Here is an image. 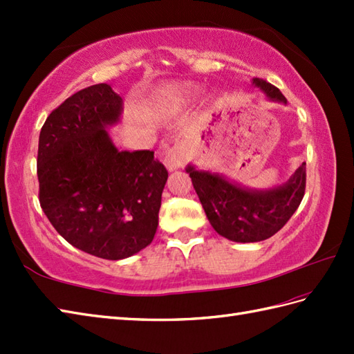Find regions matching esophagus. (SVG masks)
Here are the masks:
<instances>
[{
    "label": "esophagus",
    "mask_w": 354,
    "mask_h": 354,
    "mask_svg": "<svg viewBox=\"0 0 354 354\" xmlns=\"http://www.w3.org/2000/svg\"><path fill=\"white\" fill-rule=\"evenodd\" d=\"M187 160H189V150H187V147L184 145L179 142V145H175L173 147H170L167 152H165L164 164L169 171H173V170L184 167Z\"/></svg>",
    "instance_id": "1"
}]
</instances>
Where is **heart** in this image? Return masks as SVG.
Returning a JSON list of instances; mask_svg holds the SVG:
<instances>
[{
	"mask_svg": "<svg viewBox=\"0 0 354 354\" xmlns=\"http://www.w3.org/2000/svg\"><path fill=\"white\" fill-rule=\"evenodd\" d=\"M194 93H196V88L192 85H185V86H170L169 89H165L161 95V104L164 106H173L179 102H183L185 99H189Z\"/></svg>",
	"mask_w": 354,
	"mask_h": 354,
	"instance_id": "b5f03b06",
	"label": "heart"
}]
</instances>
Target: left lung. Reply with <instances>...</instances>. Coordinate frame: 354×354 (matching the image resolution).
<instances>
[{
    "instance_id": "8db88e82",
    "label": "left lung",
    "mask_w": 354,
    "mask_h": 354,
    "mask_svg": "<svg viewBox=\"0 0 354 354\" xmlns=\"http://www.w3.org/2000/svg\"><path fill=\"white\" fill-rule=\"evenodd\" d=\"M274 102L286 103V97L266 80L252 79ZM192 183L212 227L225 239L240 243L266 240L280 231L297 212L306 190V162L288 183L268 190H251L228 181L217 173L196 170L187 165Z\"/></svg>"
}]
</instances>
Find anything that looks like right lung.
Listing matches in <instances>:
<instances>
[{
	"label": "right lung",
	"instance_id": "add662e5",
	"mask_svg": "<svg viewBox=\"0 0 354 354\" xmlns=\"http://www.w3.org/2000/svg\"><path fill=\"white\" fill-rule=\"evenodd\" d=\"M123 100L106 84L68 97L45 120L37 147L39 202L66 242L106 260L145 250L169 173L150 150H118L106 127Z\"/></svg>",
	"mask_w": 354,
	"mask_h": 354
}]
</instances>
